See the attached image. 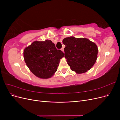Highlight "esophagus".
<instances>
[{"mask_svg":"<svg viewBox=\"0 0 120 120\" xmlns=\"http://www.w3.org/2000/svg\"><path fill=\"white\" fill-rule=\"evenodd\" d=\"M61 50H62V51L64 52V48H61Z\"/></svg>","mask_w":120,"mask_h":120,"instance_id":"1","label":"esophagus"}]
</instances>
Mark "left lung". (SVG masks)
I'll list each match as a JSON object with an SVG mask.
<instances>
[{"instance_id":"obj_1","label":"left lung","mask_w":120,"mask_h":120,"mask_svg":"<svg viewBox=\"0 0 120 120\" xmlns=\"http://www.w3.org/2000/svg\"><path fill=\"white\" fill-rule=\"evenodd\" d=\"M63 42L64 56L71 70L82 74L90 70L97 59L98 49L95 43L86 38H66Z\"/></svg>"}]
</instances>
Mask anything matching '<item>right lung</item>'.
Returning a JSON list of instances; mask_svg holds the SVG:
<instances>
[{
  "mask_svg": "<svg viewBox=\"0 0 120 120\" xmlns=\"http://www.w3.org/2000/svg\"><path fill=\"white\" fill-rule=\"evenodd\" d=\"M24 61L30 71L41 79L51 78L56 71L64 52L50 40L35 41L23 51Z\"/></svg>",
  "mask_w": 120,
  "mask_h": 120,
  "instance_id": "right-lung-1",
  "label": "right lung"
}]
</instances>
